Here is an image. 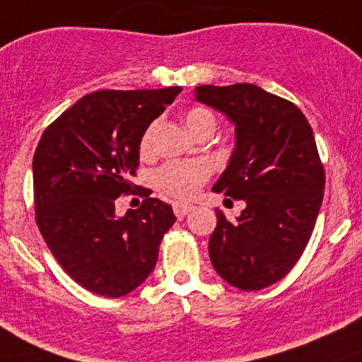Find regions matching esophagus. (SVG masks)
I'll list each match as a JSON object with an SVG mask.
<instances>
[{
	"label": "esophagus",
	"mask_w": 362,
	"mask_h": 362,
	"mask_svg": "<svg viewBox=\"0 0 362 362\" xmlns=\"http://www.w3.org/2000/svg\"><path fill=\"white\" fill-rule=\"evenodd\" d=\"M192 210H194V206L189 203H173V211L178 218H184L185 215L191 214Z\"/></svg>",
	"instance_id": "1"
}]
</instances>
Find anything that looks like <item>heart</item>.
I'll return each mask as SVG.
<instances>
[{"instance_id":"heart-1","label":"heart","mask_w":362,"mask_h":362,"mask_svg":"<svg viewBox=\"0 0 362 362\" xmlns=\"http://www.w3.org/2000/svg\"><path fill=\"white\" fill-rule=\"evenodd\" d=\"M185 124L194 134L203 129H215L214 112L208 108L196 107L185 113ZM154 126H148L140 140V152L144 156L151 154L154 141ZM211 166L206 160H170L156 173V185L163 194L177 199H189L198 194L202 185L210 177Z\"/></svg>"}]
</instances>
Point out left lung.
I'll return each instance as SVG.
<instances>
[{
    "label": "left lung",
    "instance_id": "1",
    "mask_svg": "<svg viewBox=\"0 0 362 362\" xmlns=\"http://www.w3.org/2000/svg\"><path fill=\"white\" fill-rule=\"evenodd\" d=\"M194 96L235 124V151L211 191L247 204L236 221L215 208L210 261L233 287L264 289L294 268L322 204L313 131L294 103L254 83L199 86Z\"/></svg>",
    "mask_w": 362,
    "mask_h": 362
}]
</instances>
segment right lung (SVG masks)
<instances>
[{
  "label": "right lung",
  "instance_id": "right-lung-1",
  "mask_svg": "<svg viewBox=\"0 0 362 362\" xmlns=\"http://www.w3.org/2000/svg\"><path fill=\"white\" fill-rule=\"evenodd\" d=\"M182 87L98 90L61 113L33 158L36 224L64 272L83 289L120 298L147 280L177 217L141 191L119 217L115 199L133 189L140 140Z\"/></svg>",
  "mask_w": 362,
  "mask_h": 362
}]
</instances>
